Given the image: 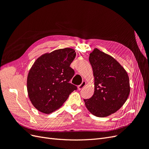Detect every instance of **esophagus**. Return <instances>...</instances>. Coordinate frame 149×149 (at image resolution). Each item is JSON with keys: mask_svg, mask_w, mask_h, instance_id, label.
Segmentation results:
<instances>
[{"mask_svg": "<svg viewBox=\"0 0 149 149\" xmlns=\"http://www.w3.org/2000/svg\"><path fill=\"white\" fill-rule=\"evenodd\" d=\"M85 85H86V82L85 81H83L82 82V83L80 85H79L78 86V90H81V89H82L84 86H85Z\"/></svg>", "mask_w": 149, "mask_h": 149, "instance_id": "esophagus-1", "label": "esophagus"}]
</instances>
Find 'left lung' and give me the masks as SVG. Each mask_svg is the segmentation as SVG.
<instances>
[{"mask_svg":"<svg viewBox=\"0 0 149 149\" xmlns=\"http://www.w3.org/2000/svg\"><path fill=\"white\" fill-rule=\"evenodd\" d=\"M89 61L94 77L93 96L84 100L91 114L100 118L118 111L127 101L130 93L127 73L113 57L95 48Z\"/></svg>","mask_w":149,"mask_h":149,"instance_id":"obj_1","label":"left lung"}]
</instances>
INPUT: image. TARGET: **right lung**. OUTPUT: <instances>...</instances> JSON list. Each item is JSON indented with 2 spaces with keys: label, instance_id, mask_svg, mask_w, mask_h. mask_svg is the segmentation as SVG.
<instances>
[{
  "label": "right lung",
  "instance_id": "add662e5",
  "mask_svg": "<svg viewBox=\"0 0 149 149\" xmlns=\"http://www.w3.org/2000/svg\"><path fill=\"white\" fill-rule=\"evenodd\" d=\"M75 56L74 49L66 48L44 54L35 61L28 74L27 91L37 110L52 113L77 89L70 83L74 74L70 65Z\"/></svg>",
  "mask_w": 149,
  "mask_h": 149
}]
</instances>
